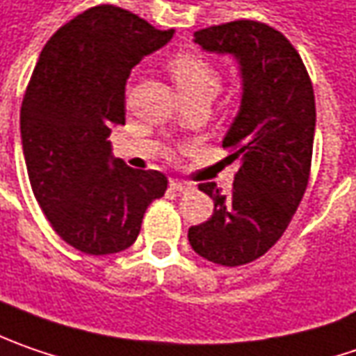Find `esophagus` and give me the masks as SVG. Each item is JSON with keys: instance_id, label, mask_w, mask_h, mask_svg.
Listing matches in <instances>:
<instances>
[{"instance_id": "obj_1", "label": "esophagus", "mask_w": 356, "mask_h": 356, "mask_svg": "<svg viewBox=\"0 0 356 356\" xmlns=\"http://www.w3.org/2000/svg\"><path fill=\"white\" fill-rule=\"evenodd\" d=\"M169 187H171L173 191H177V193H185V191L193 189V185H191V183H185V181H177V179L169 181Z\"/></svg>"}]
</instances>
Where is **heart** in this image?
Listing matches in <instances>:
<instances>
[{"instance_id": "heart-1", "label": "heart", "mask_w": 356, "mask_h": 356, "mask_svg": "<svg viewBox=\"0 0 356 356\" xmlns=\"http://www.w3.org/2000/svg\"><path fill=\"white\" fill-rule=\"evenodd\" d=\"M169 71L185 99L195 97V95L213 97L221 86V75L217 67L203 55L193 54V51L175 55L169 63Z\"/></svg>"}]
</instances>
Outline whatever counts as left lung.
Returning a JSON list of instances; mask_svg holds the SVG:
<instances>
[{
	"mask_svg": "<svg viewBox=\"0 0 356 356\" xmlns=\"http://www.w3.org/2000/svg\"><path fill=\"white\" fill-rule=\"evenodd\" d=\"M195 43L231 55L241 75V105L223 137L239 159L233 189H199L213 199L211 219L189 229V245L211 263L237 267L265 255L301 203L313 155L315 93L289 39L259 22H231L195 31Z\"/></svg>",
	"mask_w": 356,
	"mask_h": 356,
	"instance_id": "8db88e82",
	"label": "left lung"
}]
</instances>
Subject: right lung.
Returning <instances> with one entry per match:
<instances>
[{
    "mask_svg": "<svg viewBox=\"0 0 356 356\" xmlns=\"http://www.w3.org/2000/svg\"><path fill=\"white\" fill-rule=\"evenodd\" d=\"M115 6H97L59 27L43 47L22 103L25 167L55 233L87 255L131 247L167 177L137 171L111 151L125 125L131 70L173 38Z\"/></svg>",
    "mask_w": 356,
    "mask_h": 356,
    "instance_id": "obj_1",
    "label": "right lung"
}]
</instances>
